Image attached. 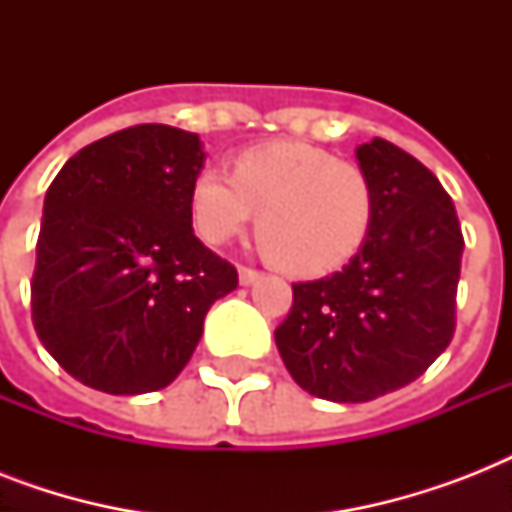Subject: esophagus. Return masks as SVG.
Here are the masks:
<instances>
[{
	"instance_id": "obj_1",
	"label": "esophagus",
	"mask_w": 512,
	"mask_h": 512,
	"mask_svg": "<svg viewBox=\"0 0 512 512\" xmlns=\"http://www.w3.org/2000/svg\"><path fill=\"white\" fill-rule=\"evenodd\" d=\"M260 276H263V271H257V268H249V265H239V281L244 284V287L255 284Z\"/></svg>"
}]
</instances>
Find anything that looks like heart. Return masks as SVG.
<instances>
[{
  "label": "heart",
  "mask_w": 512,
  "mask_h": 512,
  "mask_svg": "<svg viewBox=\"0 0 512 512\" xmlns=\"http://www.w3.org/2000/svg\"><path fill=\"white\" fill-rule=\"evenodd\" d=\"M264 217H259V212ZM196 231L212 244L260 220V244L300 276H324L364 247L374 217V188L361 167L303 140L244 148L233 175L204 167L191 183Z\"/></svg>",
  "instance_id": "1"
}]
</instances>
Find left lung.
<instances>
[{
    "label": "left lung",
    "instance_id": "obj_1",
    "mask_svg": "<svg viewBox=\"0 0 512 512\" xmlns=\"http://www.w3.org/2000/svg\"><path fill=\"white\" fill-rule=\"evenodd\" d=\"M372 180L364 247L327 279L292 284L276 348L311 396L358 404L417 380L452 342L462 239L452 196L388 140L358 146Z\"/></svg>",
    "mask_w": 512,
    "mask_h": 512
}]
</instances>
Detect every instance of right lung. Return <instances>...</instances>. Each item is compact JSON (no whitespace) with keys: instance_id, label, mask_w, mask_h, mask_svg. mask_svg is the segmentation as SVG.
I'll list each match as a JSON object with an SVG mask.
<instances>
[{"instance_id":"add662e5","label":"right lung","mask_w":512,"mask_h":512,"mask_svg":"<svg viewBox=\"0 0 512 512\" xmlns=\"http://www.w3.org/2000/svg\"><path fill=\"white\" fill-rule=\"evenodd\" d=\"M201 164L199 135L138 124L84 146L47 188L31 321L84 385L114 396L167 388L212 303L239 284L191 228Z\"/></svg>"}]
</instances>
